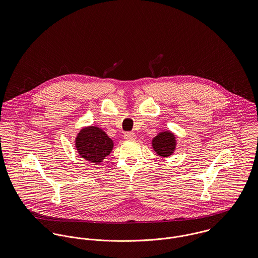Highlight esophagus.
<instances>
[{
    "instance_id": "esophagus-1",
    "label": "esophagus",
    "mask_w": 258,
    "mask_h": 258,
    "mask_svg": "<svg viewBox=\"0 0 258 258\" xmlns=\"http://www.w3.org/2000/svg\"><path fill=\"white\" fill-rule=\"evenodd\" d=\"M124 139H126V140H134V139H136V135L134 133H132V132H127L124 135Z\"/></svg>"
}]
</instances>
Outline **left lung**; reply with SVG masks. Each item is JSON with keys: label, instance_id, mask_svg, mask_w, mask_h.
<instances>
[{"label": "left lung", "instance_id": "left-lung-1", "mask_svg": "<svg viewBox=\"0 0 258 258\" xmlns=\"http://www.w3.org/2000/svg\"><path fill=\"white\" fill-rule=\"evenodd\" d=\"M175 136L171 132H161L153 139L152 145L158 155L162 157H169L175 151Z\"/></svg>", "mask_w": 258, "mask_h": 258}]
</instances>
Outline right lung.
Here are the masks:
<instances>
[{"instance_id":"right-lung-1","label":"right lung","mask_w":258,"mask_h":258,"mask_svg":"<svg viewBox=\"0 0 258 258\" xmlns=\"http://www.w3.org/2000/svg\"><path fill=\"white\" fill-rule=\"evenodd\" d=\"M75 147L78 154L85 160L99 164L110 154L113 141L96 126L81 129L75 140Z\"/></svg>"}]
</instances>
